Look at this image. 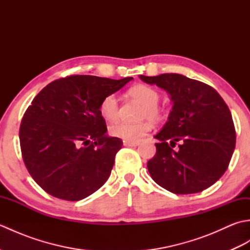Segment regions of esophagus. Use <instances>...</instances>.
<instances>
[{"label": "esophagus", "instance_id": "obj_1", "mask_svg": "<svg viewBox=\"0 0 250 250\" xmlns=\"http://www.w3.org/2000/svg\"><path fill=\"white\" fill-rule=\"evenodd\" d=\"M139 144H140V142H128V141H124V145H125V146L134 147V146H137Z\"/></svg>", "mask_w": 250, "mask_h": 250}]
</instances>
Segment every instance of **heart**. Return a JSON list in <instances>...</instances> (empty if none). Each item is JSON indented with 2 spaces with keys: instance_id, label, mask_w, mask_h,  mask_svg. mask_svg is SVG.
I'll list each match as a JSON object with an SVG mask.
<instances>
[{
  "instance_id": "obj_1",
  "label": "heart",
  "mask_w": 250,
  "mask_h": 250,
  "mask_svg": "<svg viewBox=\"0 0 250 250\" xmlns=\"http://www.w3.org/2000/svg\"><path fill=\"white\" fill-rule=\"evenodd\" d=\"M128 94L131 99L143 106L140 114L141 119H148L152 124H159L164 119L166 111L158 105L161 100V94L158 90L147 84H136L129 89ZM99 113L106 121H114L118 118L119 103L115 94H107L102 99L99 105ZM149 130L150 125L148 122L126 124V122L116 121L108 126L110 136L128 142L139 141Z\"/></svg>"
}]
</instances>
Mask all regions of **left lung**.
I'll return each instance as SVG.
<instances>
[{
	"mask_svg": "<svg viewBox=\"0 0 250 250\" xmlns=\"http://www.w3.org/2000/svg\"><path fill=\"white\" fill-rule=\"evenodd\" d=\"M140 77L167 90L173 102L167 122L155 136L160 141L156 155L147 162L151 178L176 194L210 187L227 171L236 142L224 99L213 87L180 74Z\"/></svg>",
	"mask_w": 250,
	"mask_h": 250,
	"instance_id": "1",
	"label": "left lung"
}]
</instances>
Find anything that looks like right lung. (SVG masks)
Masks as SVG:
<instances>
[{"mask_svg": "<svg viewBox=\"0 0 250 250\" xmlns=\"http://www.w3.org/2000/svg\"><path fill=\"white\" fill-rule=\"evenodd\" d=\"M131 79L71 75L51 82L32 101L19 129L21 155L47 193L79 201L108 179L122 141L106 135L99 105Z\"/></svg>", "mask_w": 250, "mask_h": 250, "instance_id": "add662e5", "label": "right lung"}]
</instances>
